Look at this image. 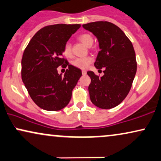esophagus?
I'll use <instances>...</instances> for the list:
<instances>
[{
  "label": "esophagus",
  "instance_id": "1",
  "mask_svg": "<svg viewBox=\"0 0 161 161\" xmlns=\"http://www.w3.org/2000/svg\"><path fill=\"white\" fill-rule=\"evenodd\" d=\"M82 74L83 75H86V70H84V69H83V70H82Z\"/></svg>",
  "mask_w": 161,
  "mask_h": 161
}]
</instances>
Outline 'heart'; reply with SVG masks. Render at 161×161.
I'll return each mask as SVG.
<instances>
[{
  "label": "heart",
  "instance_id": "1",
  "mask_svg": "<svg viewBox=\"0 0 161 161\" xmlns=\"http://www.w3.org/2000/svg\"><path fill=\"white\" fill-rule=\"evenodd\" d=\"M78 38L81 43H83V44L88 47H90L93 44L94 39L92 36L91 35L87 34V33L80 35ZM63 53H64V56L67 58H69L72 56V47H71V44L69 42L66 43L65 45H64V49H63ZM92 61V58L90 57L77 58V59L72 61V65L80 69H86L91 64Z\"/></svg>",
  "mask_w": 161,
  "mask_h": 161
}]
</instances>
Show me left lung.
<instances>
[{
	"label": "left lung",
	"mask_w": 161,
	"mask_h": 161,
	"mask_svg": "<svg viewBox=\"0 0 161 161\" xmlns=\"http://www.w3.org/2000/svg\"><path fill=\"white\" fill-rule=\"evenodd\" d=\"M83 27L98 41L100 51L94 65L99 70L103 67L105 69L101 78L92 71L87 72L91 78V101L103 109L114 108L128 95L136 74L134 47L124 32L110 22H92Z\"/></svg>",
	"instance_id": "obj_1"
}]
</instances>
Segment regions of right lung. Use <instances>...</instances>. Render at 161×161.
<instances>
[{
  "mask_svg": "<svg viewBox=\"0 0 161 161\" xmlns=\"http://www.w3.org/2000/svg\"><path fill=\"white\" fill-rule=\"evenodd\" d=\"M80 27L79 24H55L35 33L24 50L21 76L31 98L47 111H58L69 103L72 92L82 75L80 69L63 58L65 43ZM68 69L64 76L57 68Z\"/></svg>",
  "mask_w": 161,
  "mask_h": 161,
  "instance_id": "1",
  "label": "right lung"
}]
</instances>
